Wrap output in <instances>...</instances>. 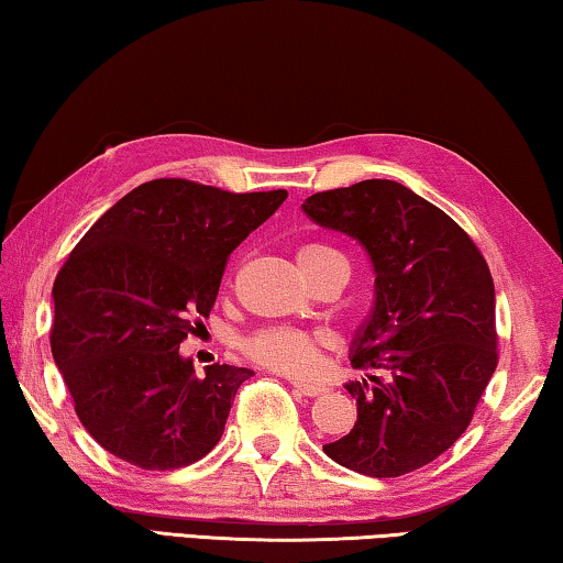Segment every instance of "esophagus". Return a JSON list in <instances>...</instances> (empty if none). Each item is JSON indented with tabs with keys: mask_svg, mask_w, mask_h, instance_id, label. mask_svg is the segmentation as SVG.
<instances>
[{
	"mask_svg": "<svg viewBox=\"0 0 563 563\" xmlns=\"http://www.w3.org/2000/svg\"><path fill=\"white\" fill-rule=\"evenodd\" d=\"M291 384H294V389H297L303 396H321V394H327V386H321V384H303V382H291Z\"/></svg>",
	"mask_w": 563,
	"mask_h": 563,
	"instance_id": "1",
	"label": "esophagus"
}]
</instances>
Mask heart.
<instances>
[{"label":"heart","instance_id":"obj_1","mask_svg":"<svg viewBox=\"0 0 563 563\" xmlns=\"http://www.w3.org/2000/svg\"><path fill=\"white\" fill-rule=\"evenodd\" d=\"M336 254L334 249L324 244H307L297 252V262L301 272L314 269L317 264L331 260ZM319 344L321 339L314 334H307V331L299 329H262L254 331L252 336L244 339V352L264 366L274 368V372L303 376L311 374L319 362Z\"/></svg>","mask_w":563,"mask_h":563}]
</instances>
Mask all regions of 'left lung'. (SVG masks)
<instances>
[{
    "label": "left lung",
    "instance_id": "left-lung-1",
    "mask_svg": "<svg viewBox=\"0 0 563 563\" xmlns=\"http://www.w3.org/2000/svg\"><path fill=\"white\" fill-rule=\"evenodd\" d=\"M314 224L352 236L372 262L374 303L352 339L356 423L324 454L391 478L464 434L496 368V297L482 252L454 219L391 179L311 195Z\"/></svg>",
    "mask_w": 563,
    "mask_h": 563
}]
</instances>
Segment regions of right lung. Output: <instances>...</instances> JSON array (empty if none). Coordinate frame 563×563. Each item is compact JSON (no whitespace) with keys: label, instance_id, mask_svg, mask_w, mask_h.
Returning <instances> with one entry per match:
<instances>
[{"label":"right lung","instance_id":"1","mask_svg":"<svg viewBox=\"0 0 563 563\" xmlns=\"http://www.w3.org/2000/svg\"><path fill=\"white\" fill-rule=\"evenodd\" d=\"M287 191L232 195L187 179L129 191L81 236L54 279L52 356L99 446L150 472L199 462L224 434L252 368L179 354L209 317L229 254Z\"/></svg>","mask_w":563,"mask_h":563}]
</instances>
